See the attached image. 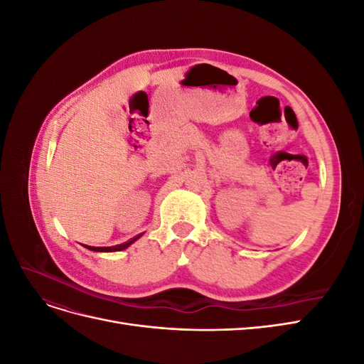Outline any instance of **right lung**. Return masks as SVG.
<instances>
[{
    "label": "right lung",
    "instance_id": "1",
    "mask_svg": "<svg viewBox=\"0 0 364 364\" xmlns=\"http://www.w3.org/2000/svg\"><path fill=\"white\" fill-rule=\"evenodd\" d=\"M141 235H136L135 238H132V240H129V241H126V243H123V245H117V246H112V247H94V246H86V245H83L86 249H90V250H94V252H118V250H124V249H127L132 243H134V241H136L138 238H139Z\"/></svg>",
    "mask_w": 364,
    "mask_h": 364
}]
</instances>
